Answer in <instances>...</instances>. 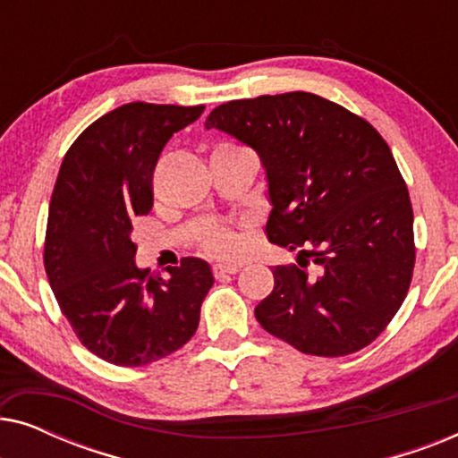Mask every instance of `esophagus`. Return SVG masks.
I'll use <instances>...</instances> for the list:
<instances>
[{"mask_svg":"<svg viewBox=\"0 0 458 458\" xmlns=\"http://www.w3.org/2000/svg\"><path fill=\"white\" fill-rule=\"evenodd\" d=\"M240 271H242L240 265H215L212 267V273H215L216 279H223V277H227V275H235Z\"/></svg>","mask_w":458,"mask_h":458,"instance_id":"1","label":"esophagus"}]
</instances>
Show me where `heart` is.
<instances>
[{"label": "heart", "instance_id": "heart-1", "mask_svg": "<svg viewBox=\"0 0 458 458\" xmlns=\"http://www.w3.org/2000/svg\"><path fill=\"white\" fill-rule=\"evenodd\" d=\"M204 248L212 256L235 259V256H242L243 250H246V237L231 227H212L204 235Z\"/></svg>", "mask_w": 458, "mask_h": 458}]
</instances>
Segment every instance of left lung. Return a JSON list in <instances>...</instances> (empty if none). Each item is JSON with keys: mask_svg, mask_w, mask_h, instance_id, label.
Returning a JSON list of instances; mask_svg holds the SVG:
<instances>
[{"mask_svg": "<svg viewBox=\"0 0 458 458\" xmlns=\"http://www.w3.org/2000/svg\"><path fill=\"white\" fill-rule=\"evenodd\" d=\"M204 129L259 154L268 242L300 250L298 265L273 268L275 287L254 309L256 321L304 354L369 346L403 306L415 267L409 190L384 137L306 91L227 102ZM302 255L317 276L305 273Z\"/></svg>", "mask_w": 458, "mask_h": 458, "instance_id": "obj_1", "label": "left lung"}]
</instances>
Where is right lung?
I'll list each match as a JSON object with an SVG mask.
<instances>
[{
  "instance_id": "obj_1",
  "label": "right lung",
  "mask_w": 458,
  "mask_h": 458,
  "mask_svg": "<svg viewBox=\"0 0 458 458\" xmlns=\"http://www.w3.org/2000/svg\"><path fill=\"white\" fill-rule=\"evenodd\" d=\"M204 106L124 104L89 124L62 160L47 215L46 273L81 344L106 362L141 367L191 340L215 284L202 259L166 277L135 265L133 218L152 210L166 141Z\"/></svg>"
}]
</instances>
